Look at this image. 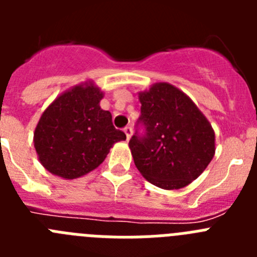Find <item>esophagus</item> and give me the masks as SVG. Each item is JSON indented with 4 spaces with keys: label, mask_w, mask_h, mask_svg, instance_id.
<instances>
[{
    "label": "esophagus",
    "mask_w": 257,
    "mask_h": 257,
    "mask_svg": "<svg viewBox=\"0 0 257 257\" xmlns=\"http://www.w3.org/2000/svg\"><path fill=\"white\" fill-rule=\"evenodd\" d=\"M123 131H124V134H126V139L130 140L131 139V135H133V127H130V126L124 127Z\"/></svg>",
    "instance_id": "34e87169"
}]
</instances>
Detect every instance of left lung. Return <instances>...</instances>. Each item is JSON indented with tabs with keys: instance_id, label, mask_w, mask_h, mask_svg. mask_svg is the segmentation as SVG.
<instances>
[{
	"instance_id": "8db88e82",
	"label": "left lung",
	"mask_w": 257,
	"mask_h": 257,
	"mask_svg": "<svg viewBox=\"0 0 257 257\" xmlns=\"http://www.w3.org/2000/svg\"><path fill=\"white\" fill-rule=\"evenodd\" d=\"M144 136L128 147L136 169L162 189L187 187L205 171L215 156V131L205 114L178 87L157 82L139 92Z\"/></svg>"
}]
</instances>
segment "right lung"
Returning a JSON list of instances; mask_svg holds the SVG:
<instances>
[{
  "instance_id": "add662e5",
  "label": "right lung",
  "mask_w": 257,
  "mask_h": 257,
  "mask_svg": "<svg viewBox=\"0 0 257 257\" xmlns=\"http://www.w3.org/2000/svg\"><path fill=\"white\" fill-rule=\"evenodd\" d=\"M104 92L92 81L61 92L44 110L33 143L38 161L59 178H81L100 166L117 142L126 140L115 130L112 114L100 108Z\"/></svg>"
}]
</instances>
